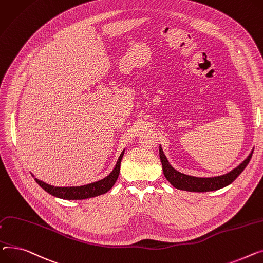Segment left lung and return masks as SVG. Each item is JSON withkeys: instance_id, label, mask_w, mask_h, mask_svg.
<instances>
[{"instance_id": "8db88e82", "label": "left lung", "mask_w": 263, "mask_h": 263, "mask_svg": "<svg viewBox=\"0 0 263 263\" xmlns=\"http://www.w3.org/2000/svg\"><path fill=\"white\" fill-rule=\"evenodd\" d=\"M252 155H253V152L241 164H239L236 168L233 170V171H230L225 175L202 178V177L189 176L176 171V170L173 168V166L168 163L161 146H159V156L162 163V171L165 178L171 182L172 186L175 187L176 189L190 191V192H208V191L219 190L221 188L228 186L229 183L233 182L243 172V170L246 167V165L249 164L252 158Z\"/></svg>"}]
</instances>
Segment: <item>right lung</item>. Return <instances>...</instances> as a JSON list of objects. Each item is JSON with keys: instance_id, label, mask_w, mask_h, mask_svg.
Returning a JSON list of instances; mask_svg holds the SVG:
<instances>
[{"instance_id": "obj_1", "label": "right lung", "mask_w": 263, "mask_h": 263, "mask_svg": "<svg viewBox=\"0 0 263 263\" xmlns=\"http://www.w3.org/2000/svg\"><path fill=\"white\" fill-rule=\"evenodd\" d=\"M124 155V151L121 153V155L117 161V164L115 168L112 170V172L105 177L104 179H101L99 181L92 182L89 184H86V186H81V187H53L51 184L45 183L37 178H35L36 182L39 184V186L45 190L48 193L52 194L53 196L59 197V198H64V199H85V198H90V197H95L101 194H104L106 192L109 191L115 182L117 181L120 173V166H121V160L122 157Z\"/></svg>"}]
</instances>
